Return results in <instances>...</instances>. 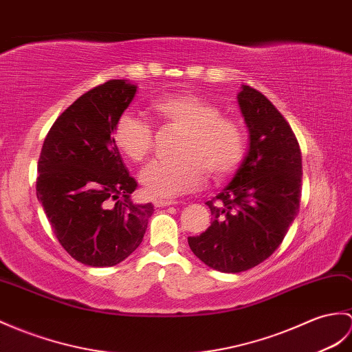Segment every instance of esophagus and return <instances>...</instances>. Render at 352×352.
Segmentation results:
<instances>
[{"label": "esophagus", "mask_w": 352, "mask_h": 352, "mask_svg": "<svg viewBox=\"0 0 352 352\" xmlns=\"http://www.w3.org/2000/svg\"><path fill=\"white\" fill-rule=\"evenodd\" d=\"M154 207H170V206H177V201H169V199H154L153 201Z\"/></svg>", "instance_id": "34e87169"}]
</instances>
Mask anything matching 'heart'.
I'll return each mask as SVG.
<instances>
[{
    "mask_svg": "<svg viewBox=\"0 0 352 352\" xmlns=\"http://www.w3.org/2000/svg\"><path fill=\"white\" fill-rule=\"evenodd\" d=\"M150 112L163 126L182 129L175 160H157L141 175L145 192L175 198L199 189L207 173L220 182L240 168L246 154V136L236 120L220 116L214 103L192 93H175L153 100ZM113 141L133 162H144L154 150V130L144 120L124 112L113 124Z\"/></svg>",
    "mask_w": 352,
    "mask_h": 352,
    "instance_id": "heart-1",
    "label": "heart"
}]
</instances>
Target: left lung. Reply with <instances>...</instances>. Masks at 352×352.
<instances>
[{
    "label": "left lung",
    "instance_id": "1",
    "mask_svg": "<svg viewBox=\"0 0 352 352\" xmlns=\"http://www.w3.org/2000/svg\"><path fill=\"white\" fill-rule=\"evenodd\" d=\"M239 104L249 150L232 182L207 202L213 222L189 236L192 252L223 273L264 263L280 246L301 198V151L288 121L258 89L243 85Z\"/></svg>",
    "mask_w": 352,
    "mask_h": 352
}]
</instances>
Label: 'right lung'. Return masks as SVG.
Here are the masks:
<instances>
[{
  "label": "right lung",
  "mask_w": 352,
  "mask_h": 352,
  "mask_svg": "<svg viewBox=\"0 0 352 352\" xmlns=\"http://www.w3.org/2000/svg\"><path fill=\"white\" fill-rule=\"evenodd\" d=\"M136 85L112 79L73 102L45 138L36 192L63 249L89 267H112L141 244L153 206L130 199L138 183L113 141Z\"/></svg>",
  "instance_id": "obj_1"
}]
</instances>
